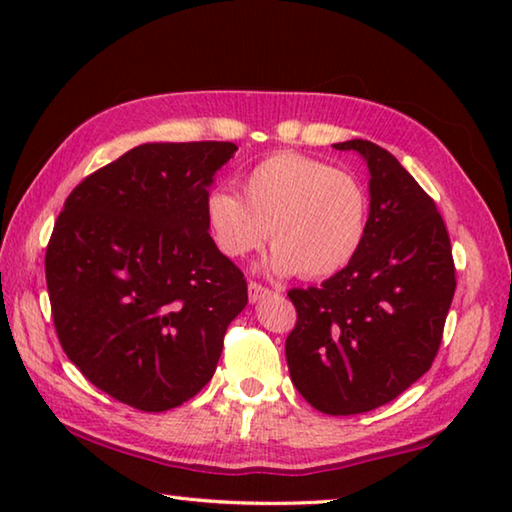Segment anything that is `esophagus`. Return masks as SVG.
<instances>
[{
    "instance_id": "esophagus-1",
    "label": "esophagus",
    "mask_w": 512,
    "mask_h": 512,
    "mask_svg": "<svg viewBox=\"0 0 512 512\" xmlns=\"http://www.w3.org/2000/svg\"><path fill=\"white\" fill-rule=\"evenodd\" d=\"M271 289H266V287H262V284H257V282H250L248 284V298H250V302H259V300H264V298H268L271 296Z\"/></svg>"
}]
</instances>
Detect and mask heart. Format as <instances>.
<instances>
[{
  "instance_id": "b5f03b06",
  "label": "heart",
  "mask_w": 512,
  "mask_h": 512,
  "mask_svg": "<svg viewBox=\"0 0 512 512\" xmlns=\"http://www.w3.org/2000/svg\"><path fill=\"white\" fill-rule=\"evenodd\" d=\"M241 192L205 196L207 232L223 255L241 259L262 248L271 230L273 253L264 268L277 277L302 273L323 280L343 271L366 239L368 196L348 171L298 153L257 162Z\"/></svg>"
}]
</instances>
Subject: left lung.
Returning a JSON list of instances; mask_svg holds the SVG:
<instances>
[{
  "instance_id": "8db88e82",
  "label": "left lung",
  "mask_w": 512,
  "mask_h": 512,
  "mask_svg": "<svg viewBox=\"0 0 512 512\" xmlns=\"http://www.w3.org/2000/svg\"><path fill=\"white\" fill-rule=\"evenodd\" d=\"M334 149L368 167L366 239L320 287L289 291L298 320L284 350L314 409L354 415L395 400L431 368L456 277L443 216L411 173L368 140Z\"/></svg>"
}]
</instances>
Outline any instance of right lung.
I'll return each mask as SVG.
<instances>
[{"label": "right lung", "instance_id": "1", "mask_svg": "<svg viewBox=\"0 0 512 512\" xmlns=\"http://www.w3.org/2000/svg\"><path fill=\"white\" fill-rule=\"evenodd\" d=\"M237 146L151 142L67 196L45 273L69 361L140 411L176 409L212 379L244 273L207 232L203 203Z\"/></svg>", "mask_w": 512, "mask_h": 512}]
</instances>
